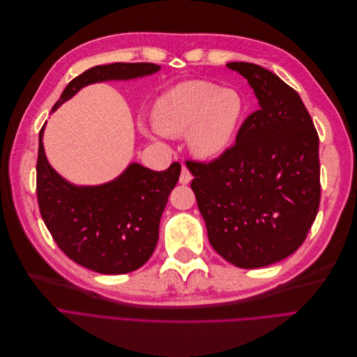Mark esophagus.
I'll list each match as a JSON object with an SVG mask.
<instances>
[{
    "label": "esophagus",
    "instance_id": "obj_1",
    "mask_svg": "<svg viewBox=\"0 0 357 357\" xmlns=\"http://www.w3.org/2000/svg\"><path fill=\"white\" fill-rule=\"evenodd\" d=\"M192 178H193V176L189 172V168L185 167V165H183L181 167V174H180V183L181 184H189L192 181Z\"/></svg>",
    "mask_w": 357,
    "mask_h": 357
}]
</instances>
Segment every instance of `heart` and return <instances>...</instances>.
<instances>
[{
	"mask_svg": "<svg viewBox=\"0 0 357 357\" xmlns=\"http://www.w3.org/2000/svg\"><path fill=\"white\" fill-rule=\"evenodd\" d=\"M245 114V101L234 89L206 81H185L162 93L152 107L154 125L141 126L148 138L188 133L193 154L212 160L232 144Z\"/></svg>",
	"mask_w": 357,
	"mask_h": 357,
	"instance_id": "obj_1",
	"label": "heart"
}]
</instances>
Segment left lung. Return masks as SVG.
I'll return each instance as SVG.
<instances>
[{"label": "left lung", "instance_id": "left-lung-1", "mask_svg": "<svg viewBox=\"0 0 357 357\" xmlns=\"http://www.w3.org/2000/svg\"><path fill=\"white\" fill-rule=\"evenodd\" d=\"M259 100L218 160L188 162L209 243L241 268L278 263L307 238L319 206L318 133L299 94L276 74L229 62Z\"/></svg>", "mask_w": 357, "mask_h": 357}]
</instances>
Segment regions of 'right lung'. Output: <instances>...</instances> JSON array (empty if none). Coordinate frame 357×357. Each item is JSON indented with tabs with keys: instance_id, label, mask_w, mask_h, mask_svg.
<instances>
[{
	"instance_id": "obj_1",
	"label": "right lung",
	"mask_w": 357,
	"mask_h": 357,
	"mask_svg": "<svg viewBox=\"0 0 357 357\" xmlns=\"http://www.w3.org/2000/svg\"><path fill=\"white\" fill-rule=\"evenodd\" d=\"M160 70V65L148 62L93 66L68 84L52 112L90 84L137 79ZM43 130L45 126L39 133L38 202L58 247L79 266L101 275H125L142 267L158 243L161 215L181 165L173 162L164 172H154L130 162L112 181L77 185L49 164Z\"/></svg>"
}]
</instances>
